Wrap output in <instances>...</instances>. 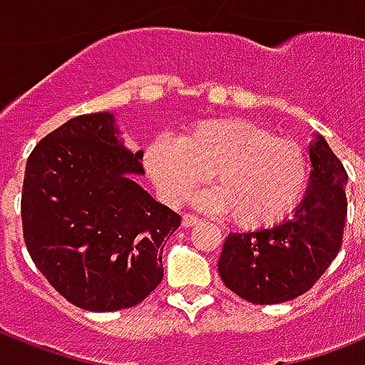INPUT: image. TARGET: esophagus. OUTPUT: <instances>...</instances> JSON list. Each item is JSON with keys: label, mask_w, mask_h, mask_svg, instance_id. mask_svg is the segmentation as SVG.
I'll list each match as a JSON object with an SVG mask.
<instances>
[{"label": "esophagus", "mask_w": 365, "mask_h": 365, "mask_svg": "<svg viewBox=\"0 0 365 365\" xmlns=\"http://www.w3.org/2000/svg\"><path fill=\"white\" fill-rule=\"evenodd\" d=\"M202 222L199 216H195V214H183L182 217V223L183 227H195V225H199V223Z\"/></svg>", "instance_id": "esophagus-1"}]
</instances>
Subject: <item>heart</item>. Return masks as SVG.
<instances>
[{"mask_svg":"<svg viewBox=\"0 0 365 365\" xmlns=\"http://www.w3.org/2000/svg\"><path fill=\"white\" fill-rule=\"evenodd\" d=\"M143 168L172 205L189 199L214 174L217 189L200 195L199 202L244 229L284 220L299 205L309 180L299 143L239 117L197 121L180 138H153Z\"/></svg>","mask_w":365,"mask_h":365,"instance_id":"1","label":"heart"}]
</instances>
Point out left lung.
I'll use <instances>...</instances> for the list:
<instances>
[{"instance_id": "8db88e82", "label": "left lung", "mask_w": 365, "mask_h": 365, "mask_svg": "<svg viewBox=\"0 0 365 365\" xmlns=\"http://www.w3.org/2000/svg\"><path fill=\"white\" fill-rule=\"evenodd\" d=\"M305 197L289 220L269 229L229 233L217 271L231 292L255 305L295 299L322 277L341 250L349 182L326 138L309 143Z\"/></svg>"}]
</instances>
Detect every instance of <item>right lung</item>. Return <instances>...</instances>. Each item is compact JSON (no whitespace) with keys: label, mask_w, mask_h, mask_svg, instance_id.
I'll return each instance as SVG.
<instances>
[{"label":"right lung","mask_w":365,"mask_h":365,"mask_svg":"<svg viewBox=\"0 0 365 365\" xmlns=\"http://www.w3.org/2000/svg\"><path fill=\"white\" fill-rule=\"evenodd\" d=\"M142 159L125 145L115 113L100 111L58 126L26 163V248L85 311L130 309L163 280V248L182 217L136 182Z\"/></svg>","instance_id":"1"}]
</instances>
